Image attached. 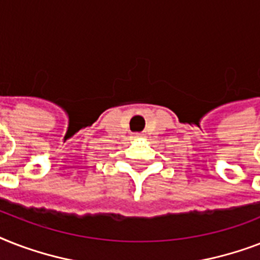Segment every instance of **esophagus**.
<instances>
[{"instance_id": "1", "label": "esophagus", "mask_w": 260, "mask_h": 260, "mask_svg": "<svg viewBox=\"0 0 260 260\" xmlns=\"http://www.w3.org/2000/svg\"><path fill=\"white\" fill-rule=\"evenodd\" d=\"M134 138H136V139L142 138V135H140V134H135V135H134Z\"/></svg>"}]
</instances>
